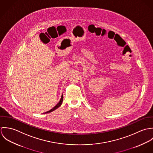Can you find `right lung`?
Listing matches in <instances>:
<instances>
[{"label": "right lung", "mask_w": 153, "mask_h": 153, "mask_svg": "<svg viewBox=\"0 0 153 153\" xmlns=\"http://www.w3.org/2000/svg\"><path fill=\"white\" fill-rule=\"evenodd\" d=\"M62 101H63V95L62 94V95H61V100H59V102L53 108H52L51 109H50L49 111H47V112H44V114H46V113H49V112H52V111H53L54 110H55V109H57L58 108H59L61 105V104H62Z\"/></svg>", "instance_id": "1"}]
</instances>
